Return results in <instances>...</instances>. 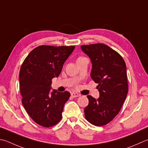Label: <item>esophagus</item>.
I'll return each instance as SVG.
<instances>
[{
    "instance_id": "1",
    "label": "esophagus",
    "mask_w": 148,
    "mask_h": 148,
    "mask_svg": "<svg viewBox=\"0 0 148 148\" xmlns=\"http://www.w3.org/2000/svg\"><path fill=\"white\" fill-rule=\"evenodd\" d=\"M80 95H81L79 94L75 93V92H72V93H71V96L72 97H79Z\"/></svg>"
}]
</instances>
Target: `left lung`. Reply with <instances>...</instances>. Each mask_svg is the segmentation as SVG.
Returning <instances> with one entry per match:
<instances>
[{
	"label": "left lung",
	"mask_w": 148,
	"mask_h": 148,
	"mask_svg": "<svg viewBox=\"0 0 148 148\" xmlns=\"http://www.w3.org/2000/svg\"><path fill=\"white\" fill-rule=\"evenodd\" d=\"M92 63L90 77L98 83L99 97L87 95L85 117L90 123L104 126L119 114L128 92L126 66L117 52L103 43L81 46Z\"/></svg>",
	"instance_id": "8db88e82"
}]
</instances>
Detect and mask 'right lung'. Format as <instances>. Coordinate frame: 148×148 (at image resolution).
<instances>
[{
  "label": "right lung",
  "instance_id": "add662e5",
  "mask_svg": "<svg viewBox=\"0 0 148 148\" xmlns=\"http://www.w3.org/2000/svg\"><path fill=\"white\" fill-rule=\"evenodd\" d=\"M74 46L40 45L25 58L20 67L19 82L22 105L29 115L39 125L49 128L62 117L67 91L51 92L52 79L58 77Z\"/></svg>",
  "mask_w": 148,
  "mask_h": 148
}]
</instances>
